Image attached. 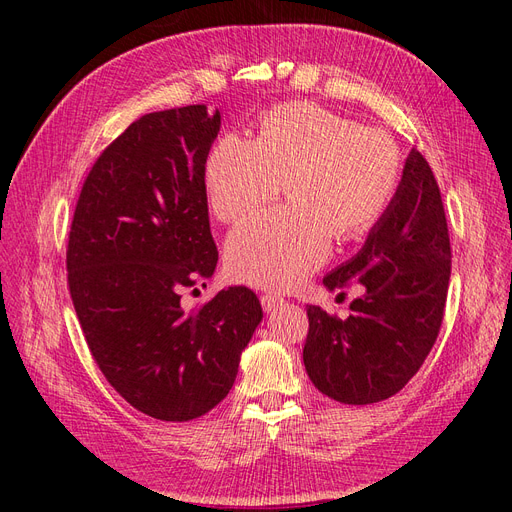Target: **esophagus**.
<instances>
[{
  "mask_svg": "<svg viewBox=\"0 0 512 512\" xmlns=\"http://www.w3.org/2000/svg\"><path fill=\"white\" fill-rule=\"evenodd\" d=\"M260 303H262V309H265V312H271V309H275L277 305L284 303V297H282V294H277V292H265L260 297Z\"/></svg>",
  "mask_w": 512,
  "mask_h": 512,
  "instance_id": "obj_1",
  "label": "esophagus"
}]
</instances>
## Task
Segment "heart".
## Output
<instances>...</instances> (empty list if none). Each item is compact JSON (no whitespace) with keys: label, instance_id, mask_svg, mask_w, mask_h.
Instances as JSON below:
<instances>
[{"label":"heart","instance_id":"1","mask_svg":"<svg viewBox=\"0 0 512 512\" xmlns=\"http://www.w3.org/2000/svg\"><path fill=\"white\" fill-rule=\"evenodd\" d=\"M399 179L391 134L307 102L275 106L256 141L222 136L205 166L209 205L226 224L269 205L286 181L290 203L243 222L226 243L232 277L267 288L303 282L329 258L333 237H361L393 203Z\"/></svg>","mask_w":512,"mask_h":512}]
</instances>
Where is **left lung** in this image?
<instances>
[{
    "mask_svg": "<svg viewBox=\"0 0 512 512\" xmlns=\"http://www.w3.org/2000/svg\"><path fill=\"white\" fill-rule=\"evenodd\" d=\"M451 239L438 181L412 149L397 194L363 250L324 277L329 290L359 282L361 299L339 320L307 307L303 363L327 397L350 406L389 399L410 382L442 327ZM344 294V292H342Z\"/></svg>",
    "mask_w": 512,
    "mask_h": 512,
    "instance_id": "1",
    "label": "left lung"
}]
</instances>
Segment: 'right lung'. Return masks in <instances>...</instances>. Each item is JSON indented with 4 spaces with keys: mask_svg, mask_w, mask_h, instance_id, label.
I'll return each instance as SVG.
<instances>
[{
    "mask_svg": "<svg viewBox=\"0 0 512 512\" xmlns=\"http://www.w3.org/2000/svg\"><path fill=\"white\" fill-rule=\"evenodd\" d=\"M220 113H149L108 145L76 200L66 267L85 342L108 384L158 421L185 423L230 393L262 307L245 286L185 312L181 290L218 265L205 188Z\"/></svg>",
    "mask_w": 512,
    "mask_h": 512,
    "instance_id": "obj_1",
    "label": "right lung"
}]
</instances>
